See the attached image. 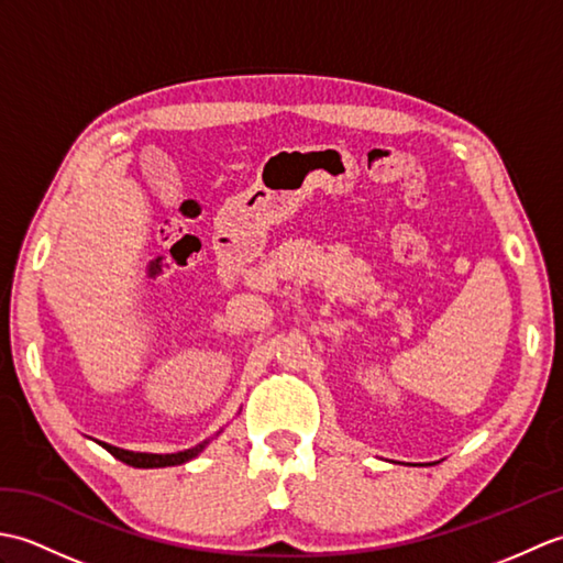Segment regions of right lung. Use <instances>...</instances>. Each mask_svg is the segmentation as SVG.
<instances>
[{"label":"right lung","mask_w":563,"mask_h":563,"mask_svg":"<svg viewBox=\"0 0 563 563\" xmlns=\"http://www.w3.org/2000/svg\"><path fill=\"white\" fill-rule=\"evenodd\" d=\"M101 448L109 450L115 460H121L130 466H140V470H154V466H174V464H184L188 460L198 457L202 452V448L208 445L206 442H200V445L184 450V452H172V454H152V452H130V450H121V448H113L109 442H99Z\"/></svg>","instance_id":"1"}]
</instances>
